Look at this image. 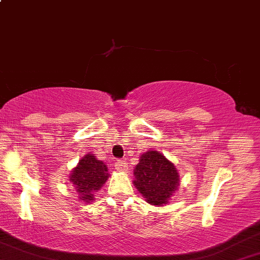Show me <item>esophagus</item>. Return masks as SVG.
<instances>
[{"label": "esophagus", "mask_w": 260, "mask_h": 260, "mask_svg": "<svg viewBox=\"0 0 260 260\" xmlns=\"http://www.w3.org/2000/svg\"><path fill=\"white\" fill-rule=\"evenodd\" d=\"M115 170L118 172H126L128 170L127 162L124 160H117L115 162Z\"/></svg>", "instance_id": "1"}]
</instances>
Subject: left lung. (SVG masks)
Masks as SVG:
<instances>
[{
	"label": "left lung",
	"mask_w": 260,
	"mask_h": 260,
	"mask_svg": "<svg viewBox=\"0 0 260 260\" xmlns=\"http://www.w3.org/2000/svg\"><path fill=\"white\" fill-rule=\"evenodd\" d=\"M134 176L133 184L139 192L149 203L156 206L167 205L179 181L176 166L158 151L143 154L134 170Z\"/></svg>",
	"instance_id": "1"
}]
</instances>
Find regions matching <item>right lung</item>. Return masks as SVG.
I'll use <instances>...</instances> for the list:
<instances>
[{"mask_svg": "<svg viewBox=\"0 0 260 260\" xmlns=\"http://www.w3.org/2000/svg\"><path fill=\"white\" fill-rule=\"evenodd\" d=\"M108 178V168L104 162L96 160L93 155H86L77 167L74 168L70 180L74 183L76 191L81 193L80 199L88 202L94 199L93 193L102 187Z\"/></svg>", "mask_w": 260, "mask_h": 260, "instance_id": "1", "label": "right lung"}]
</instances>
